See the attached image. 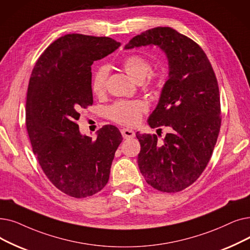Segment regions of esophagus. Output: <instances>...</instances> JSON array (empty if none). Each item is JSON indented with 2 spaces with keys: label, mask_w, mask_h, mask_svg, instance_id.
Masks as SVG:
<instances>
[{
  "label": "esophagus",
  "mask_w": 250,
  "mask_h": 250,
  "mask_svg": "<svg viewBox=\"0 0 250 250\" xmlns=\"http://www.w3.org/2000/svg\"><path fill=\"white\" fill-rule=\"evenodd\" d=\"M122 135L125 139H129V138H134L135 137V132L133 129H129V128H123L122 129Z\"/></svg>",
  "instance_id": "34e87169"
}]
</instances>
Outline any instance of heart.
Returning <instances> with one entry per match:
<instances>
[{
    "label": "heart",
    "mask_w": 250,
    "mask_h": 250,
    "mask_svg": "<svg viewBox=\"0 0 250 250\" xmlns=\"http://www.w3.org/2000/svg\"><path fill=\"white\" fill-rule=\"evenodd\" d=\"M123 67L137 83H142L151 71L149 61L139 55L127 56L123 61ZM108 75H109L108 66H101L96 70L92 80V91L94 94L102 95L105 92ZM145 110V105L140 101H118L108 107L107 115L117 124L135 125L140 122Z\"/></svg>",
    "instance_id": "heart-1"
}]
</instances>
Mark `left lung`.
<instances>
[{
  "instance_id": "8db88e82",
  "label": "left lung",
  "mask_w": 250,
  "mask_h": 250,
  "mask_svg": "<svg viewBox=\"0 0 250 250\" xmlns=\"http://www.w3.org/2000/svg\"><path fill=\"white\" fill-rule=\"evenodd\" d=\"M156 46L166 54L168 79L148 125L171 128L158 142L155 134H136L138 166L154 189L176 193L196 181L211 157L221 127L218 81L203 50L170 27H154L134 37L125 50Z\"/></svg>"
}]
</instances>
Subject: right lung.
<instances>
[{
	"instance_id": "add662e5",
	"label": "right lung",
	"mask_w": 250,
	"mask_h": 250,
	"mask_svg": "<svg viewBox=\"0 0 250 250\" xmlns=\"http://www.w3.org/2000/svg\"><path fill=\"white\" fill-rule=\"evenodd\" d=\"M121 44L107 37L65 35L38 59L28 83L26 128L32 151L51 183L74 198L101 191L123 136L114 125L83 135L77 121L93 104L91 65Z\"/></svg>"
}]
</instances>
